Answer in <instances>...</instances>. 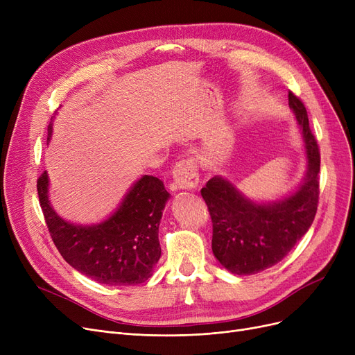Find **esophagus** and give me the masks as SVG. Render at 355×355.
Returning <instances> with one entry per match:
<instances>
[{
    "label": "esophagus",
    "instance_id": "obj_1",
    "mask_svg": "<svg viewBox=\"0 0 355 355\" xmlns=\"http://www.w3.org/2000/svg\"><path fill=\"white\" fill-rule=\"evenodd\" d=\"M173 178L181 190H193L198 185V170L194 158H184L174 165Z\"/></svg>",
    "mask_w": 355,
    "mask_h": 355
}]
</instances>
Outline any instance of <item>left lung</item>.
Returning a JSON list of instances; mask_svg holds the SVG:
<instances>
[{"label":"left lung","mask_w":355,"mask_h":355,"mask_svg":"<svg viewBox=\"0 0 355 355\" xmlns=\"http://www.w3.org/2000/svg\"><path fill=\"white\" fill-rule=\"evenodd\" d=\"M288 99L302 130L308 162L297 190L279 201L254 202L220 175L201 189L213 221V253L236 275H253L281 262L308 232L318 207L320 148L304 103L292 92Z\"/></svg>","instance_id":"8db88e82"}]
</instances>
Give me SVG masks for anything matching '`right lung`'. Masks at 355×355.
<instances>
[{
  "instance_id": "right-lung-1",
  "label": "right lung",
  "mask_w": 355,
  "mask_h": 355,
  "mask_svg": "<svg viewBox=\"0 0 355 355\" xmlns=\"http://www.w3.org/2000/svg\"><path fill=\"white\" fill-rule=\"evenodd\" d=\"M47 130L50 141L51 123ZM37 191L50 236L71 268L109 286L138 285L153 276L161 257L159 221L170 198L159 178L141 177L116 211L92 226L73 225L53 210L46 171L37 180Z\"/></svg>"
}]
</instances>
